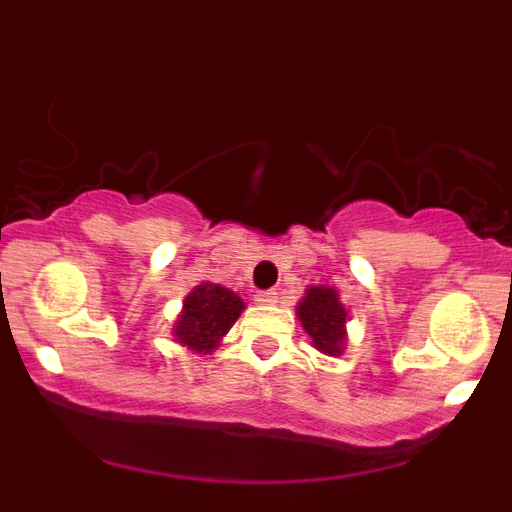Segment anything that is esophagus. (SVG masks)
<instances>
[{"instance_id": "esophagus-1", "label": "esophagus", "mask_w": 512, "mask_h": 512, "mask_svg": "<svg viewBox=\"0 0 512 512\" xmlns=\"http://www.w3.org/2000/svg\"><path fill=\"white\" fill-rule=\"evenodd\" d=\"M256 302H259V305H274V302H277V292H274V289H264V292L256 295Z\"/></svg>"}]
</instances>
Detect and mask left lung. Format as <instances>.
<instances>
[{
  "mask_svg": "<svg viewBox=\"0 0 512 512\" xmlns=\"http://www.w3.org/2000/svg\"><path fill=\"white\" fill-rule=\"evenodd\" d=\"M297 318L312 346L325 356H341L346 348L348 312L333 287H310L297 305Z\"/></svg>",
  "mask_w": 512,
  "mask_h": 512,
  "instance_id": "1",
  "label": "left lung"
}]
</instances>
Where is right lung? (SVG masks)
<instances>
[{
	"instance_id": "add662e5",
	"label": "right lung",
	"mask_w": 512,
	"mask_h": 512,
	"mask_svg": "<svg viewBox=\"0 0 512 512\" xmlns=\"http://www.w3.org/2000/svg\"><path fill=\"white\" fill-rule=\"evenodd\" d=\"M243 300L223 284L202 282L184 297V310L174 325V338L197 354H210L241 318Z\"/></svg>"
}]
</instances>
